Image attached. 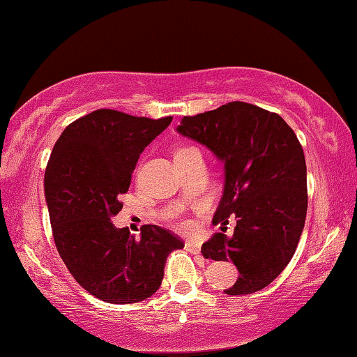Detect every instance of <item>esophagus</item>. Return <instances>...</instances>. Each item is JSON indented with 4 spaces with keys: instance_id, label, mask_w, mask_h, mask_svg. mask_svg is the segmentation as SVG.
<instances>
[{
    "instance_id": "obj_1",
    "label": "esophagus",
    "mask_w": 357,
    "mask_h": 357,
    "mask_svg": "<svg viewBox=\"0 0 357 357\" xmlns=\"http://www.w3.org/2000/svg\"><path fill=\"white\" fill-rule=\"evenodd\" d=\"M185 250H188V252H190V253H194V255H199L200 250H202V243L197 242V241H188V242H185Z\"/></svg>"
}]
</instances>
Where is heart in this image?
<instances>
[{"instance_id":"heart-1","label":"heart","mask_w":357,"mask_h":357,"mask_svg":"<svg viewBox=\"0 0 357 357\" xmlns=\"http://www.w3.org/2000/svg\"><path fill=\"white\" fill-rule=\"evenodd\" d=\"M181 151H185V149H179L178 152H181ZM181 225H183V227H188V222H181Z\"/></svg>"}]
</instances>
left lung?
I'll list each match as a JSON object with an SVG mask.
<instances>
[{
    "label": "left lung",
    "mask_w": 357,
    "mask_h": 357,
    "mask_svg": "<svg viewBox=\"0 0 357 357\" xmlns=\"http://www.w3.org/2000/svg\"><path fill=\"white\" fill-rule=\"evenodd\" d=\"M176 131L225 163L213 225L225 231L227 218H237L232 236L213 234L202 253L236 264L238 279L225 294L264 289L290 263L305 227L306 162L296 135L280 115L238 100L184 116Z\"/></svg>",
    "instance_id": "obj_1"
}]
</instances>
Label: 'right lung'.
I'll return each mask as SVG.
<instances>
[{
	"instance_id": "right-lung-1",
	"label": "right lung",
	"mask_w": 357,
	"mask_h": 357,
	"mask_svg": "<svg viewBox=\"0 0 357 357\" xmlns=\"http://www.w3.org/2000/svg\"><path fill=\"white\" fill-rule=\"evenodd\" d=\"M172 120L99 109L68 125L51 152L45 197L57 252L78 284L105 303L152 296L168 255L184 247L160 226H142L136 237L110 221L142 151Z\"/></svg>"
}]
</instances>
